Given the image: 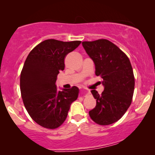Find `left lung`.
Wrapping results in <instances>:
<instances>
[{
	"label": "left lung",
	"instance_id": "8db88e82",
	"mask_svg": "<svg viewBox=\"0 0 155 155\" xmlns=\"http://www.w3.org/2000/svg\"><path fill=\"white\" fill-rule=\"evenodd\" d=\"M82 46L95 65V74L102 78L104 91L91 92L96 106L89 111L100 125H108L122 118L132 103L135 78L128 57L107 39L83 41Z\"/></svg>",
	"mask_w": 155,
	"mask_h": 155
}]
</instances>
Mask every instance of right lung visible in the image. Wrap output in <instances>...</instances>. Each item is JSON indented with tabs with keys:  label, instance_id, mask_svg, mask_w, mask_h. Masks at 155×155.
<instances>
[{
	"label": "right lung",
	"instance_id": "obj_1",
	"mask_svg": "<svg viewBox=\"0 0 155 155\" xmlns=\"http://www.w3.org/2000/svg\"><path fill=\"white\" fill-rule=\"evenodd\" d=\"M81 44L80 41H61L47 39L32 49L20 74L21 96L27 111L41 127L56 129L65 122L71 105L78 97L74 86L59 91L55 82L65 68L66 55Z\"/></svg>",
	"mask_w": 155,
	"mask_h": 155
}]
</instances>
